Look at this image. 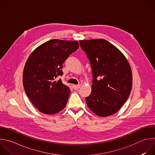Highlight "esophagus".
<instances>
[{
  "label": "esophagus",
  "instance_id": "esophagus-1",
  "mask_svg": "<svg viewBox=\"0 0 155 155\" xmlns=\"http://www.w3.org/2000/svg\"><path fill=\"white\" fill-rule=\"evenodd\" d=\"M80 84H78V85H76V84H73L72 85V87L74 88V89L75 90H78V89H79V88L80 87Z\"/></svg>",
  "mask_w": 155,
  "mask_h": 155
}]
</instances>
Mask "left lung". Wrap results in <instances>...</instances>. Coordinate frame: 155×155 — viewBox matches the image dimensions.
Instances as JSON below:
<instances>
[{"label": "left lung", "mask_w": 155, "mask_h": 155, "mask_svg": "<svg viewBox=\"0 0 155 155\" xmlns=\"http://www.w3.org/2000/svg\"><path fill=\"white\" fill-rule=\"evenodd\" d=\"M81 48L90 60L93 74L91 93L87 105L99 117L117 113L132 89L130 65L123 54L104 39L80 40Z\"/></svg>", "instance_id": "left-lung-1"}]
</instances>
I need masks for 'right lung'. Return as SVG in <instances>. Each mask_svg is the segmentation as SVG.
<instances>
[{"label": "right lung", "instance_id": "right-lung-1", "mask_svg": "<svg viewBox=\"0 0 155 155\" xmlns=\"http://www.w3.org/2000/svg\"><path fill=\"white\" fill-rule=\"evenodd\" d=\"M79 48L77 41L53 39L41 44L29 56L23 75L26 95L43 114L51 115L62 110L71 93L58 76L62 64Z\"/></svg>", "mask_w": 155, "mask_h": 155}]
</instances>
